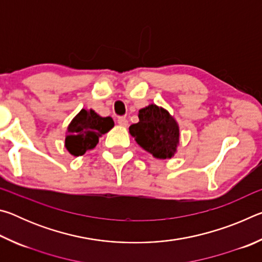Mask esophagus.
Wrapping results in <instances>:
<instances>
[{"mask_svg": "<svg viewBox=\"0 0 262 262\" xmlns=\"http://www.w3.org/2000/svg\"><path fill=\"white\" fill-rule=\"evenodd\" d=\"M118 123H119V126H121V127H127L128 126V120L123 117L118 118Z\"/></svg>", "mask_w": 262, "mask_h": 262, "instance_id": "esophagus-1", "label": "esophagus"}]
</instances>
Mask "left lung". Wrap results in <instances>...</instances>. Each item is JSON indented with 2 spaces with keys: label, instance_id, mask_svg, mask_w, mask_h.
<instances>
[{
  "label": "left lung",
  "instance_id": "obj_1",
  "mask_svg": "<svg viewBox=\"0 0 262 262\" xmlns=\"http://www.w3.org/2000/svg\"><path fill=\"white\" fill-rule=\"evenodd\" d=\"M140 121L129 127L136 143L157 159H170L178 151L180 128L173 115L156 104L139 111Z\"/></svg>",
  "mask_w": 262,
  "mask_h": 262
}]
</instances>
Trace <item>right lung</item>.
Wrapping results in <instances>:
<instances>
[{"mask_svg":"<svg viewBox=\"0 0 262 262\" xmlns=\"http://www.w3.org/2000/svg\"><path fill=\"white\" fill-rule=\"evenodd\" d=\"M113 127L114 121L111 117L104 118L92 108H82L67 127L64 147L73 156H83L89 150L96 148L99 137Z\"/></svg>","mask_w":262,"mask_h":262,"instance_id":"obj_1","label":"right lung"}]
</instances>
